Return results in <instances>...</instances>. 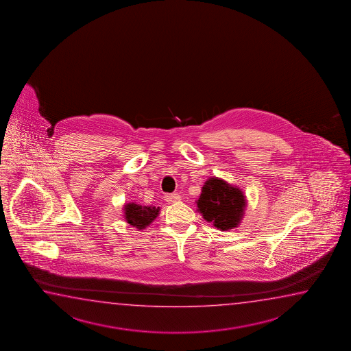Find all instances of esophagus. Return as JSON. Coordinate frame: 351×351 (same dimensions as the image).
<instances>
[{"mask_svg": "<svg viewBox=\"0 0 351 351\" xmlns=\"http://www.w3.org/2000/svg\"><path fill=\"white\" fill-rule=\"evenodd\" d=\"M164 198H165V202H167V204H173V203H176V202H180V200H181V197H180L178 193L167 195Z\"/></svg>", "mask_w": 351, "mask_h": 351, "instance_id": "esophagus-1", "label": "esophagus"}]
</instances>
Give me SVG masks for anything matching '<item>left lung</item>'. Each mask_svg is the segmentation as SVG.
<instances>
[{
    "instance_id": "left-lung-1",
    "label": "left lung",
    "mask_w": 351,
    "mask_h": 351,
    "mask_svg": "<svg viewBox=\"0 0 351 351\" xmlns=\"http://www.w3.org/2000/svg\"><path fill=\"white\" fill-rule=\"evenodd\" d=\"M197 206L204 220L227 231L242 221L247 200L242 189L227 184L222 178H210L202 189Z\"/></svg>"
}]
</instances>
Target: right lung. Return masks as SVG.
I'll return each instance as SVG.
<instances>
[{
  "label": "right lung",
  "instance_id": "right-lung-1",
  "mask_svg": "<svg viewBox=\"0 0 351 351\" xmlns=\"http://www.w3.org/2000/svg\"><path fill=\"white\" fill-rule=\"evenodd\" d=\"M160 208L158 206H145V205L128 203L124 205V217L130 226L136 227L137 230H143L151 225L159 215Z\"/></svg>",
  "mask_w": 351,
  "mask_h": 351
}]
</instances>
